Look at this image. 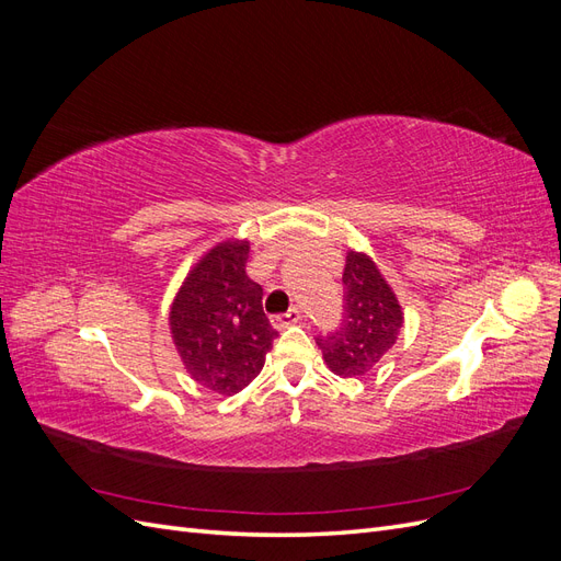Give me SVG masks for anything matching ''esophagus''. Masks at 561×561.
Listing matches in <instances>:
<instances>
[{"label": "esophagus", "mask_w": 561, "mask_h": 561, "mask_svg": "<svg viewBox=\"0 0 561 561\" xmlns=\"http://www.w3.org/2000/svg\"><path fill=\"white\" fill-rule=\"evenodd\" d=\"M299 320H301V311H297V309H290V311L283 313V316H276V318H274V325H276L278 330H283V328L297 325Z\"/></svg>", "instance_id": "obj_1"}]
</instances>
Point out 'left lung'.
Segmentation results:
<instances>
[{
  "mask_svg": "<svg viewBox=\"0 0 561 561\" xmlns=\"http://www.w3.org/2000/svg\"><path fill=\"white\" fill-rule=\"evenodd\" d=\"M344 322L318 339L322 360L336 377H365L396 346L404 325L398 295L367 252L348 248L344 266Z\"/></svg>",
  "mask_w": 561,
  "mask_h": 561,
  "instance_id": "left-lung-1",
  "label": "left lung"
}]
</instances>
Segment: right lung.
Wrapping results in <instances>:
<instances>
[{
  "label": "right lung",
  "instance_id": "obj_1",
  "mask_svg": "<svg viewBox=\"0 0 561 561\" xmlns=\"http://www.w3.org/2000/svg\"><path fill=\"white\" fill-rule=\"evenodd\" d=\"M248 239L215 243L186 271L168 311L180 360L198 386L233 396L260 375L276 330L250 280Z\"/></svg>",
  "mask_w": 561,
  "mask_h": 561
}]
</instances>
